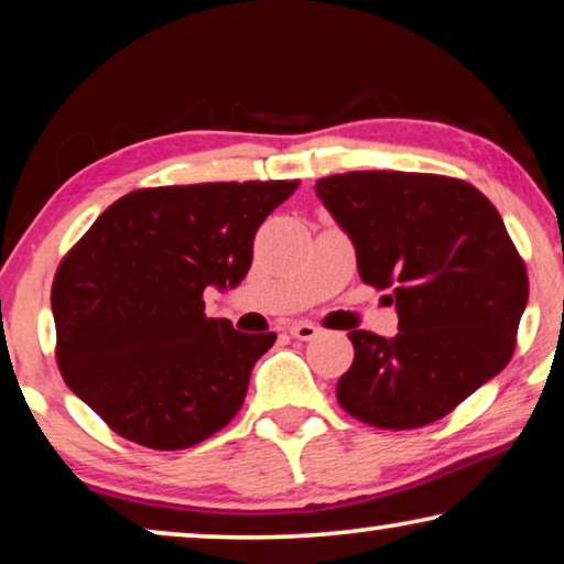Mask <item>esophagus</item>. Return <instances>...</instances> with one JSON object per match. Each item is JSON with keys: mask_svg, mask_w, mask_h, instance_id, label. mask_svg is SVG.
I'll return each instance as SVG.
<instances>
[{"mask_svg": "<svg viewBox=\"0 0 564 564\" xmlns=\"http://www.w3.org/2000/svg\"><path fill=\"white\" fill-rule=\"evenodd\" d=\"M318 334H321V328L313 326V323H307V321L292 323V326H290V336L300 338V341H311V338H315Z\"/></svg>", "mask_w": 564, "mask_h": 564, "instance_id": "1", "label": "esophagus"}]
</instances>
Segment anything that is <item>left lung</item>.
I'll return each mask as SVG.
<instances>
[{"label":"left lung","instance_id":"obj_1","mask_svg":"<svg viewBox=\"0 0 564 564\" xmlns=\"http://www.w3.org/2000/svg\"><path fill=\"white\" fill-rule=\"evenodd\" d=\"M315 195L398 313L395 336L349 334L338 403L380 429L444 419L511 361L529 276L503 218L473 184L438 174H334Z\"/></svg>","mask_w":564,"mask_h":564}]
</instances>
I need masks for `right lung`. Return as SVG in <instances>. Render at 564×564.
Masks as SVG:
<instances>
[{
  "label": "right lung",
  "mask_w": 564,
  "mask_h": 564,
  "mask_svg": "<svg viewBox=\"0 0 564 564\" xmlns=\"http://www.w3.org/2000/svg\"><path fill=\"white\" fill-rule=\"evenodd\" d=\"M297 182L138 189L95 220L51 290L58 367L115 434L187 449L234 419L276 334L207 318L203 292L241 284L253 236Z\"/></svg>",
  "instance_id": "right-lung-1"
}]
</instances>
